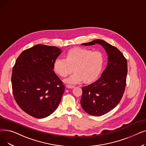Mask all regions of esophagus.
Masks as SVG:
<instances>
[{
    "label": "esophagus",
    "mask_w": 146,
    "mask_h": 146,
    "mask_svg": "<svg viewBox=\"0 0 146 146\" xmlns=\"http://www.w3.org/2000/svg\"><path fill=\"white\" fill-rule=\"evenodd\" d=\"M66 87L68 89H72L74 87V86H73V85H66Z\"/></svg>",
    "instance_id": "1"
}]
</instances>
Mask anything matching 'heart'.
Returning a JSON list of instances; mask_svg holds the SVG:
<instances>
[{"instance_id":"b5f03b06","label":"heart","mask_w":146,"mask_h":146,"mask_svg":"<svg viewBox=\"0 0 146 146\" xmlns=\"http://www.w3.org/2000/svg\"><path fill=\"white\" fill-rule=\"evenodd\" d=\"M104 62V56L100 51L76 47L67 51L66 59L56 58L53 68L57 74L64 78L72 72L73 68L74 73L66 80L67 83L76 84L83 80L85 83H89L98 78Z\"/></svg>"}]
</instances>
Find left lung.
Returning <instances> with one entry per match:
<instances>
[{
    "mask_svg": "<svg viewBox=\"0 0 146 146\" xmlns=\"http://www.w3.org/2000/svg\"><path fill=\"white\" fill-rule=\"evenodd\" d=\"M101 45L108 54V65L97 81L82 88L80 101L83 110L101 116L113 110L120 102L126 86L127 61L115 47L102 40L84 43V45Z\"/></svg>",
    "mask_w": 146,
    "mask_h": 146,
    "instance_id": "1",
    "label": "left lung"
}]
</instances>
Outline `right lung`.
<instances>
[{
  "label": "right lung",
  "instance_id": "1",
  "mask_svg": "<svg viewBox=\"0 0 146 146\" xmlns=\"http://www.w3.org/2000/svg\"><path fill=\"white\" fill-rule=\"evenodd\" d=\"M61 52L54 46L37 44L24 50L16 60L11 78L13 96L31 116L47 117L61 101L64 86L53 70L54 61Z\"/></svg>",
  "mask_w": 146,
  "mask_h": 146
}]
</instances>
